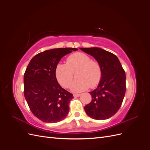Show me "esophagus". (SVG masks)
<instances>
[{"label":"esophagus","mask_w":150,"mask_h":150,"mask_svg":"<svg viewBox=\"0 0 150 150\" xmlns=\"http://www.w3.org/2000/svg\"><path fill=\"white\" fill-rule=\"evenodd\" d=\"M81 96L80 94H73V96L74 97H79Z\"/></svg>","instance_id":"1"}]
</instances>
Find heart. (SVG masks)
Segmentation results:
<instances>
[{
	"label": "heart",
	"mask_w": 150,
	"mask_h": 150,
	"mask_svg": "<svg viewBox=\"0 0 150 150\" xmlns=\"http://www.w3.org/2000/svg\"><path fill=\"white\" fill-rule=\"evenodd\" d=\"M78 78L71 86L73 92L83 91L89 88H94L101 82L103 71L100 63L92 60L87 54L78 52L67 58V63H58L56 67V76L64 88H69L74 78V72Z\"/></svg>",
	"instance_id": "1"
}]
</instances>
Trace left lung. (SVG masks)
<instances>
[{"label": "left lung", "mask_w": 150, "mask_h": 150, "mask_svg": "<svg viewBox=\"0 0 150 150\" xmlns=\"http://www.w3.org/2000/svg\"><path fill=\"white\" fill-rule=\"evenodd\" d=\"M100 63L103 76L98 88L90 92L92 100L84 106L92 118L103 120L115 115L120 108L126 92V74L118 58L98 47L80 48Z\"/></svg>", "instance_id": "1"}]
</instances>
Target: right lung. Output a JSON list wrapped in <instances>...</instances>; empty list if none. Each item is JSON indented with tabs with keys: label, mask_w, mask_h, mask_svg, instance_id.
Here are the masks:
<instances>
[{
	"label": "right lung",
	"mask_w": 150,
	"mask_h": 150,
	"mask_svg": "<svg viewBox=\"0 0 150 150\" xmlns=\"http://www.w3.org/2000/svg\"><path fill=\"white\" fill-rule=\"evenodd\" d=\"M76 48H57L35 55L29 62L24 76V94L31 112L45 122L64 120L69 111L73 95L63 89L56 76L61 59Z\"/></svg>",
	"instance_id": "right-lung-1"
}]
</instances>
